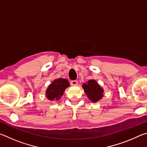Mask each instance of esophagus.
I'll return each mask as SVG.
<instances>
[{
    "mask_svg": "<svg viewBox=\"0 0 147 147\" xmlns=\"http://www.w3.org/2000/svg\"><path fill=\"white\" fill-rule=\"evenodd\" d=\"M71 84L72 86H76L78 85V81L77 80H72L71 82Z\"/></svg>",
    "mask_w": 147,
    "mask_h": 147,
    "instance_id": "esophagus-1",
    "label": "esophagus"
}]
</instances>
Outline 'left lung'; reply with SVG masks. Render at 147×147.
I'll list each match as a JSON object with an SVG mask.
<instances>
[{
	"label": "left lung",
	"instance_id": "obj_1",
	"mask_svg": "<svg viewBox=\"0 0 147 147\" xmlns=\"http://www.w3.org/2000/svg\"><path fill=\"white\" fill-rule=\"evenodd\" d=\"M82 88L88 98L93 102H96L103 97V89L94 80H90L84 84Z\"/></svg>",
	"mask_w": 147,
	"mask_h": 147
}]
</instances>
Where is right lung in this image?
Here are the masks:
<instances>
[{
    "instance_id": "right-lung-1",
    "label": "right lung",
    "mask_w": 147,
    "mask_h": 147,
    "mask_svg": "<svg viewBox=\"0 0 147 147\" xmlns=\"http://www.w3.org/2000/svg\"><path fill=\"white\" fill-rule=\"evenodd\" d=\"M70 86L69 81L64 78L56 79L50 84L46 91L47 98L50 100H58L65 89Z\"/></svg>"
}]
</instances>
